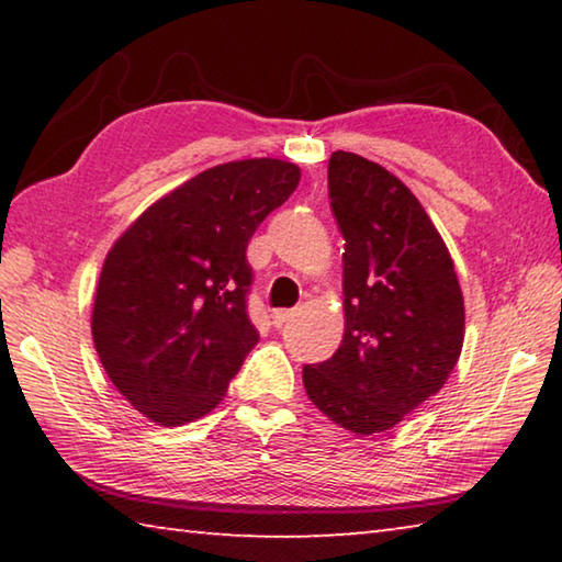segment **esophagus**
<instances>
[{
	"label": "esophagus",
	"instance_id": "esophagus-1",
	"mask_svg": "<svg viewBox=\"0 0 562 562\" xmlns=\"http://www.w3.org/2000/svg\"><path fill=\"white\" fill-rule=\"evenodd\" d=\"M294 317L292 310H272V325L274 327H282L284 322H290Z\"/></svg>",
	"mask_w": 562,
	"mask_h": 562
}]
</instances>
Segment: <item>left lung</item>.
Masks as SVG:
<instances>
[{"instance_id":"8db88e82","label":"left lung","mask_w":562,"mask_h":562,"mask_svg":"<svg viewBox=\"0 0 562 562\" xmlns=\"http://www.w3.org/2000/svg\"><path fill=\"white\" fill-rule=\"evenodd\" d=\"M329 205L345 235V337L302 367L310 402L351 434L396 426L446 384L463 347V294L422 203L372 160L335 150Z\"/></svg>"}]
</instances>
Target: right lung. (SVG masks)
<instances>
[{"label":"right lung","mask_w":562,"mask_h":562,"mask_svg":"<svg viewBox=\"0 0 562 562\" xmlns=\"http://www.w3.org/2000/svg\"><path fill=\"white\" fill-rule=\"evenodd\" d=\"M300 183V168L250 158L207 168L160 198L103 262L93 345L113 386L160 426L223 402L255 345L247 245Z\"/></svg>","instance_id":"add662e5"}]
</instances>
